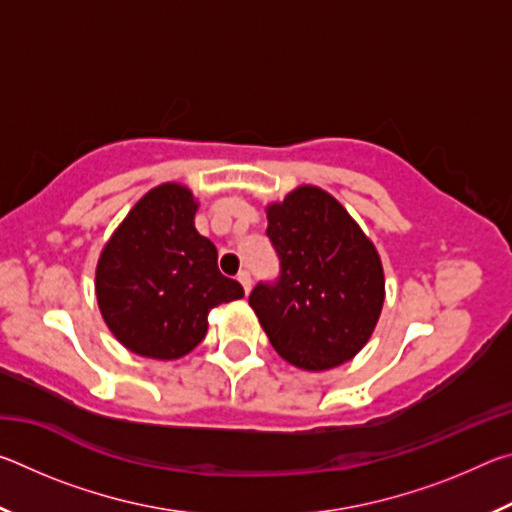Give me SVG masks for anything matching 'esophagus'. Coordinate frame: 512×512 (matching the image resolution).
I'll list each match as a JSON object with an SVG mask.
<instances>
[{
	"mask_svg": "<svg viewBox=\"0 0 512 512\" xmlns=\"http://www.w3.org/2000/svg\"><path fill=\"white\" fill-rule=\"evenodd\" d=\"M237 280L241 282V287H244V291L250 293V287H253V280H250V273H248V271H241V273L237 275Z\"/></svg>",
	"mask_w": 512,
	"mask_h": 512,
	"instance_id": "esophagus-1",
	"label": "esophagus"
}]
</instances>
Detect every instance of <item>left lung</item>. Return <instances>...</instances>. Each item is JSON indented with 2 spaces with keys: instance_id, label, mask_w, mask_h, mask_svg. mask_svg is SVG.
I'll return each mask as SVG.
<instances>
[{
  "instance_id": "left-lung-1",
  "label": "left lung",
  "mask_w": 512,
  "mask_h": 512,
  "mask_svg": "<svg viewBox=\"0 0 512 512\" xmlns=\"http://www.w3.org/2000/svg\"><path fill=\"white\" fill-rule=\"evenodd\" d=\"M266 214L280 275L257 282L250 307L275 352L293 366H341L368 343L384 305L377 250L318 187H298Z\"/></svg>"
}]
</instances>
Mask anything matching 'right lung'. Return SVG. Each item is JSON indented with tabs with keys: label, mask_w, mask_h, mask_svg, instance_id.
Returning <instances> with one entry per match:
<instances>
[{
	"label": "right lung",
	"mask_w": 512,
	"mask_h": 512,
	"mask_svg": "<svg viewBox=\"0 0 512 512\" xmlns=\"http://www.w3.org/2000/svg\"><path fill=\"white\" fill-rule=\"evenodd\" d=\"M196 207L185 187H155L101 253L103 320L119 343L142 357H185L205 339L207 311L244 296V287L216 266V246L194 228Z\"/></svg>",
	"instance_id": "right-lung-1"
}]
</instances>
